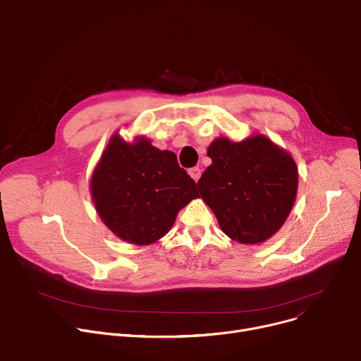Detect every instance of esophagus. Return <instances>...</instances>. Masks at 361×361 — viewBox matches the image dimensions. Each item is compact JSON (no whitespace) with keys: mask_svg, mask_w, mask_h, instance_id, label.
<instances>
[{"mask_svg":"<svg viewBox=\"0 0 361 361\" xmlns=\"http://www.w3.org/2000/svg\"><path fill=\"white\" fill-rule=\"evenodd\" d=\"M188 173L190 175V178H192L195 182H198V179L201 176V169L200 167H190L189 171H188Z\"/></svg>","mask_w":361,"mask_h":361,"instance_id":"esophagus-1","label":"esophagus"}]
</instances>
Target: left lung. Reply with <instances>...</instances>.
<instances>
[{"label": "left lung", "mask_w": 361, "mask_h": 361, "mask_svg": "<svg viewBox=\"0 0 361 361\" xmlns=\"http://www.w3.org/2000/svg\"><path fill=\"white\" fill-rule=\"evenodd\" d=\"M213 160L198 180L200 195L226 235L245 245L262 243L286 223L298 194L293 157L265 135L240 142L217 138Z\"/></svg>", "instance_id": "1"}]
</instances>
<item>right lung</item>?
Returning <instances> with one entry per match:
<instances>
[{
	"instance_id": "obj_1",
	"label": "right lung",
	"mask_w": 361,
	"mask_h": 361,
	"mask_svg": "<svg viewBox=\"0 0 361 361\" xmlns=\"http://www.w3.org/2000/svg\"><path fill=\"white\" fill-rule=\"evenodd\" d=\"M90 192L99 217L115 236L150 245L197 198V183L173 152L159 150L145 138L130 144L115 134L94 169Z\"/></svg>"
}]
</instances>
